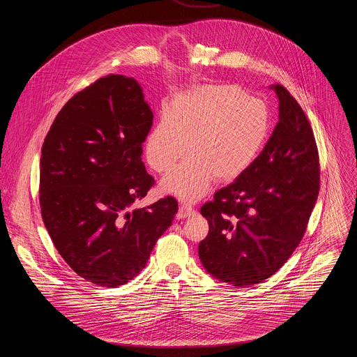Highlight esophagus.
<instances>
[{"mask_svg": "<svg viewBox=\"0 0 357 357\" xmlns=\"http://www.w3.org/2000/svg\"><path fill=\"white\" fill-rule=\"evenodd\" d=\"M193 213H195V209L189 205V203L182 202L181 206H179V212H178L176 218H178V219H185V218H188V216H190V215H193Z\"/></svg>", "mask_w": 357, "mask_h": 357, "instance_id": "1", "label": "esophagus"}]
</instances>
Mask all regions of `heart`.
I'll return each mask as SVG.
<instances>
[{"mask_svg": "<svg viewBox=\"0 0 357 357\" xmlns=\"http://www.w3.org/2000/svg\"><path fill=\"white\" fill-rule=\"evenodd\" d=\"M270 132V113L261 100L237 86L206 84L174 98L145 141L152 171L168 174L162 189L183 200L205 195L213 178L229 182L257 160Z\"/></svg>", "mask_w": 357, "mask_h": 357, "instance_id": "b5f03b06", "label": "heart"}]
</instances>
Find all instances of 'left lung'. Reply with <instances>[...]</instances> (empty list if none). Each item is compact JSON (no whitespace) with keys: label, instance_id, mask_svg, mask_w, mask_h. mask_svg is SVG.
<instances>
[{"label":"left lung","instance_id":"obj_1","mask_svg":"<svg viewBox=\"0 0 357 357\" xmlns=\"http://www.w3.org/2000/svg\"><path fill=\"white\" fill-rule=\"evenodd\" d=\"M280 120L261 154L200 208L209 233L199 259L215 278L247 287L275 274L301 243L319 193L312 127L289 91L274 84Z\"/></svg>","mask_w":357,"mask_h":357}]
</instances>
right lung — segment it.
<instances>
[{
	"label": "right lung",
	"mask_w": 357,
	"mask_h": 357,
	"mask_svg": "<svg viewBox=\"0 0 357 357\" xmlns=\"http://www.w3.org/2000/svg\"><path fill=\"white\" fill-rule=\"evenodd\" d=\"M152 119L138 82L109 75L68 101L42 145L45 227L69 267L100 287L138 275L178 212L172 196L132 209L155 183L141 161Z\"/></svg>",
	"instance_id": "right-lung-1"
}]
</instances>
